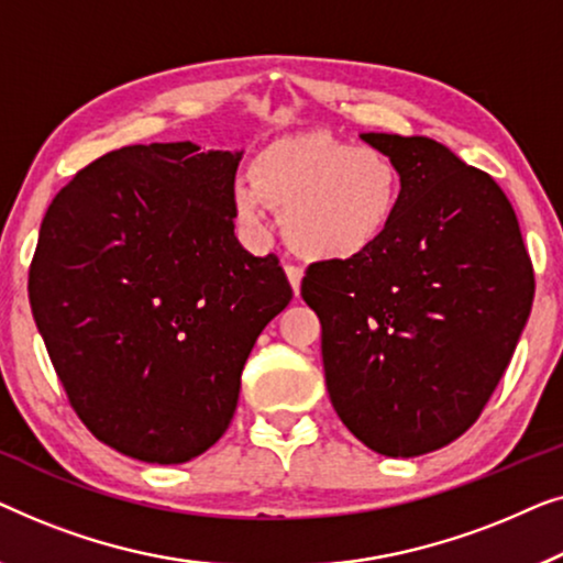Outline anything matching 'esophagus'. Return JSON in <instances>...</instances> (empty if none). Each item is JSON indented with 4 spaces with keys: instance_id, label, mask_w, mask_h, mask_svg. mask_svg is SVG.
<instances>
[{
    "instance_id": "1",
    "label": "esophagus",
    "mask_w": 563,
    "mask_h": 563,
    "mask_svg": "<svg viewBox=\"0 0 563 563\" xmlns=\"http://www.w3.org/2000/svg\"><path fill=\"white\" fill-rule=\"evenodd\" d=\"M285 275H288V283H290V288H292V292H300V280H303V271H300L298 265H285Z\"/></svg>"
}]
</instances>
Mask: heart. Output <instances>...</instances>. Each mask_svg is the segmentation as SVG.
<instances>
[{
    "label": "heart",
    "mask_w": 563,
    "mask_h": 563,
    "mask_svg": "<svg viewBox=\"0 0 563 563\" xmlns=\"http://www.w3.org/2000/svg\"><path fill=\"white\" fill-rule=\"evenodd\" d=\"M232 213L252 234L271 227L267 206L283 213V236L313 263H346L390 234L402 203V176L385 150L300 134L267 145L234 180Z\"/></svg>",
    "instance_id": "b5f03b06"
}]
</instances>
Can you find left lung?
<instances>
[{
	"instance_id": "obj_1",
	"label": "left lung",
	"mask_w": 563,
	"mask_h": 563,
	"mask_svg": "<svg viewBox=\"0 0 563 563\" xmlns=\"http://www.w3.org/2000/svg\"><path fill=\"white\" fill-rule=\"evenodd\" d=\"M402 176L390 234L308 267L331 406L364 446L421 456L477 421L533 306V265L508 196L431 137L364 132Z\"/></svg>"
}]
</instances>
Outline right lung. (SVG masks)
Listing matches in <instances>:
<instances>
[{"label":"right lung","instance_id":"right-lung-1","mask_svg":"<svg viewBox=\"0 0 563 563\" xmlns=\"http://www.w3.org/2000/svg\"><path fill=\"white\" fill-rule=\"evenodd\" d=\"M240 161L130 145L47 206L27 283L37 331L78 418L124 456L184 464L213 446L252 346L292 298L278 257L234 236Z\"/></svg>","mask_w":563,"mask_h":563}]
</instances>
